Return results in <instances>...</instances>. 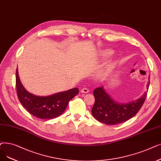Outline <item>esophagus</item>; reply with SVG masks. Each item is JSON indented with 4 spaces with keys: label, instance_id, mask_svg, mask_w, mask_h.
<instances>
[{
    "label": "esophagus",
    "instance_id": "34e87169",
    "mask_svg": "<svg viewBox=\"0 0 161 161\" xmlns=\"http://www.w3.org/2000/svg\"><path fill=\"white\" fill-rule=\"evenodd\" d=\"M89 89L84 87V88H83V89H81V93H87L89 92Z\"/></svg>",
    "mask_w": 161,
    "mask_h": 161
}]
</instances>
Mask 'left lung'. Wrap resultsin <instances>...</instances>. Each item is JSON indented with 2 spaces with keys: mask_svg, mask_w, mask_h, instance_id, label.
<instances>
[{
  "mask_svg": "<svg viewBox=\"0 0 161 161\" xmlns=\"http://www.w3.org/2000/svg\"><path fill=\"white\" fill-rule=\"evenodd\" d=\"M149 86L148 83L147 88ZM93 95L95 104L92 110L93 116L102 123L108 125L118 124L134 117L143 104L147 93L128 103H118L107 93L103 87L96 88Z\"/></svg>",
  "mask_w": 161,
  "mask_h": 161,
  "instance_id": "1",
  "label": "left lung"
}]
</instances>
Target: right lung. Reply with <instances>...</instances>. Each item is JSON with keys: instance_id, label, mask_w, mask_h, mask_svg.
I'll list each match as a JSON object with an SVG mask.
<instances>
[{"instance_id": "1", "label": "right lung", "mask_w": 161, "mask_h": 161, "mask_svg": "<svg viewBox=\"0 0 161 161\" xmlns=\"http://www.w3.org/2000/svg\"><path fill=\"white\" fill-rule=\"evenodd\" d=\"M16 87L18 99L30 114L40 119H52L64 113L69 101L79 93L78 88L49 96H36L27 92L19 80L18 68L16 72Z\"/></svg>"}]
</instances>
